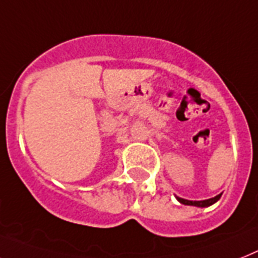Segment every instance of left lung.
I'll return each mask as SVG.
<instances>
[{"label":"left lung","instance_id":"left-lung-1","mask_svg":"<svg viewBox=\"0 0 258 258\" xmlns=\"http://www.w3.org/2000/svg\"><path fill=\"white\" fill-rule=\"evenodd\" d=\"M221 198V194L215 196L212 199H208V200H202V202H190V200H185V199H181V198H177L181 204H185V205H195V207H209V205H212L213 203H216L219 199Z\"/></svg>","mask_w":258,"mask_h":258}]
</instances>
